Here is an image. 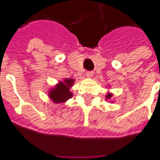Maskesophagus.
Wrapping results in <instances>:
<instances>
[{"label":"esophagus","instance_id":"34e87169","mask_svg":"<svg viewBox=\"0 0 160 160\" xmlns=\"http://www.w3.org/2000/svg\"><path fill=\"white\" fill-rule=\"evenodd\" d=\"M85 76L90 78V77H92V76H93V72H92V71H87L86 74H85Z\"/></svg>","mask_w":160,"mask_h":160}]
</instances>
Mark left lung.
<instances>
[{
    "label": "left lung",
    "instance_id": "obj_1",
    "mask_svg": "<svg viewBox=\"0 0 160 160\" xmlns=\"http://www.w3.org/2000/svg\"><path fill=\"white\" fill-rule=\"evenodd\" d=\"M112 96V93H108L107 95H106V98H107V99H110Z\"/></svg>",
    "mask_w": 160,
    "mask_h": 160
}]
</instances>
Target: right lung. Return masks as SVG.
Wrapping results in <instances>:
<instances>
[{"label": "right lung", "mask_w": 160, "mask_h": 160, "mask_svg": "<svg viewBox=\"0 0 160 160\" xmlns=\"http://www.w3.org/2000/svg\"><path fill=\"white\" fill-rule=\"evenodd\" d=\"M74 79H65L63 82H59L54 88L49 91V97L56 102H64L72 97L73 93L70 92V87L74 84Z\"/></svg>", "instance_id": "add662e5"}]
</instances>
